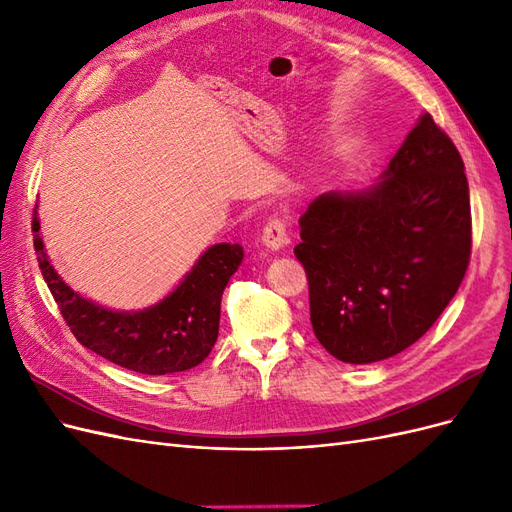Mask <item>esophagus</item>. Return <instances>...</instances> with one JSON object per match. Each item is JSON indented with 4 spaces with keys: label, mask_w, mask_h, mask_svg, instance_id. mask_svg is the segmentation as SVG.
I'll return each instance as SVG.
<instances>
[{
    "label": "esophagus",
    "mask_w": 512,
    "mask_h": 512,
    "mask_svg": "<svg viewBox=\"0 0 512 512\" xmlns=\"http://www.w3.org/2000/svg\"><path fill=\"white\" fill-rule=\"evenodd\" d=\"M288 228L282 218H271L265 228H262V243H265L271 252H280L282 247L288 245Z\"/></svg>",
    "instance_id": "34e87169"
}]
</instances>
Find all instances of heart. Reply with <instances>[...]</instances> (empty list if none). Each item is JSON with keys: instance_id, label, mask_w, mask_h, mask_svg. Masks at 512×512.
Instances as JSON below:
<instances>
[{"instance_id": "1", "label": "heart", "mask_w": 512, "mask_h": 512, "mask_svg": "<svg viewBox=\"0 0 512 512\" xmlns=\"http://www.w3.org/2000/svg\"><path fill=\"white\" fill-rule=\"evenodd\" d=\"M205 207H209V203H207V205H205Z\"/></svg>"}]
</instances>
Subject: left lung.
Returning a JSON list of instances; mask_svg holds the SVG:
<instances>
[{
    "mask_svg": "<svg viewBox=\"0 0 512 512\" xmlns=\"http://www.w3.org/2000/svg\"><path fill=\"white\" fill-rule=\"evenodd\" d=\"M463 170L425 113L374 185L320 194L301 215L294 256L307 273L314 333L335 359H389L451 303L472 250Z\"/></svg>",
    "mask_w": 512,
    "mask_h": 512,
    "instance_id": "1",
    "label": "left lung"
}]
</instances>
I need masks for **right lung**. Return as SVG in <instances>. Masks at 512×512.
<instances>
[{"mask_svg": "<svg viewBox=\"0 0 512 512\" xmlns=\"http://www.w3.org/2000/svg\"><path fill=\"white\" fill-rule=\"evenodd\" d=\"M34 247L46 286L79 342L138 374L166 376L203 363L220 331L222 292L243 260L239 243H215L162 301L136 312L98 305L72 290L51 265L34 209Z\"/></svg>", "mask_w": 512, "mask_h": 512, "instance_id": "1", "label": "right lung"}]
</instances>
